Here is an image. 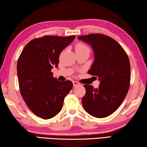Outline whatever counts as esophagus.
<instances>
[{
    "mask_svg": "<svg viewBox=\"0 0 147 147\" xmlns=\"http://www.w3.org/2000/svg\"><path fill=\"white\" fill-rule=\"evenodd\" d=\"M73 84L74 87H76V86H78V85H80V84L79 82H76V81H73Z\"/></svg>",
    "mask_w": 147,
    "mask_h": 147,
    "instance_id": "1",
    "label": "esophagus"
}]
</instances>
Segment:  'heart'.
<instances>
[{
  "mask_svg": "<svg viewBox=\"0 0 147 147\" xmlns=\"http://www.w3.org/2000/svg\"><path fill=\"white\" fill-rule=\"evenodd\" d=\"M78 49L82 50V49H89L88 48V47L85 45H84L82 43H78L77 44L76 46V50H78Z\"/></svg>",
  "mask_w": 147,
  "mask_h": 147,
  "instance_id": "b5f03b06",
  "label": "heart"
}]
</instances>
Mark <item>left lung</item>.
<instances>
[{
    "label": "left lung",
    "instance_id": "obj_1",
    "mask_svg": "<svg viewBox=\"0 0 147 147\" xmlns=\"http://www.w3.org/2000/svg\"><path fill=\"white\" fill-rule=\"evenodd\" d=\"M78 39L93 49L94 61L88 71L98 77V88L84 85L86 94L82 99L89 115L104 118L117 110L130 88V64L126 52L115 39L100 34L79 36Z\"/></svg>",
    "mask_w": 147,
    "mask_h": 147
}]
</instances>
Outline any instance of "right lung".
<instances>
[{
	"label": "right lung",
	"instance_id": "1",
	"mask_svg": "<svg viewBox=\"0 0 147 147\" xmlns=\"http://www.w3.org/2000/svg\"><path fill=\"white\" fill-rule=\"evenodd\" d=\"M74 36H46L32 39L24 47L17 61L20 91L29 109L44 119L54 117L61 111L64 98L73 84L59 82L51 69L58 68L61 52L71 44Z\"/></svg>",
	"mask_w": 147,
	"mask_h": 147
}]
</instances>
